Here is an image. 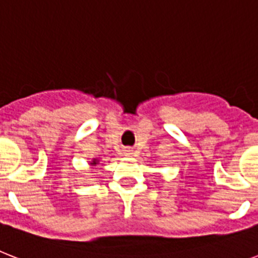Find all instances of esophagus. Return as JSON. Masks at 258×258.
Returning <instances> with one entry per match:
<instances>
[{"label":"esophagus","instance_id":"34e87169","mask_svg":"<svg viewBox=\"0 0 258 258\" xmlns=\"http://www.w3.org/2000/svg\"><path fill=\"white\" fill-rule=\"evenodd\" d=\"M130 154H131V151L128 150V151H127V155H130Z\"/></svg>","mask_w":258,"mask_h":258}]
</instances>
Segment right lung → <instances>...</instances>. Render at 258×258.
<instances>
[{
    "label": "right lung",
    "instance_id": "1",
    "mask_svg": "<svg viewBox=\"0 0 258 258\" xmlns=\"http://www.w3.org/2000/svg\"><path fill=\"white\" fill-rule=\"evenodd\" d=\"M96 162H97V161H93V163H92V165H96Z\"/></svg>",
    "mask_w": 258,
    "mask_h": 258
}]
</instances>
